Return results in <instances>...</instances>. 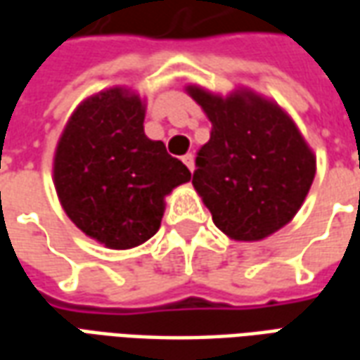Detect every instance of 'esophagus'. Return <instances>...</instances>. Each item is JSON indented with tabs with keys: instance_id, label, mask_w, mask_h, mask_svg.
Instances as JSON below:
<instances>
[{
	"instance_id": "1",
	"label": "esophagus",
	"mask_w": 360,
	"mask_h": 360,
	"mask_svg": "<svg viewBox=\"0 0 360 360\" xmlns=\"http://www.w3.org/2000/svg\"><path fill=\"white\" fill-rule=\"evenodd\" d=\"M183 164L187 165L188 169L193 172V169H195V156H193V154H185V156H183Z\"/></svg>"
}]
</instances>
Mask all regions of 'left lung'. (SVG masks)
Masks as SVG:
<instances>
[{
  "label": "left lung",
  "mask_w": 360,
  "mask_h": 360,
  "mask_svg": "<svg viewBox=\"0 0 360 360\" xmlns=\"http://www.w3.org/2000/svg\"><path fill=\"white\" fill-rule=\"evenodd\" d=\"M212 121L193 185L218 229L260 241L287 226L309 195L316 156L287 111L249 89L229 96L188 84Z\"/></svg>",
  "instance_id": "8db88e82"
}]
</instances>
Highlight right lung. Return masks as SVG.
I'll return each instance as SVG.
<instances>
[{"instance_id": "obj_1", "label": "right lung", "mask_w": 360, "mask_h": 360, "mask_svg": "<svg viewBox=\"0 0 360 360\" xmlns=\"http://www.w3.org/2000/svg\"><path fill=\"white\" fill-rule=\"evenodd\" d=\"M146 105L125 86L82 100L59 136L53 185L63 210L103 247L125 250L156 233L165 196L191 181L162 141L144 134Z\"/></svg>"}]
</instances>
